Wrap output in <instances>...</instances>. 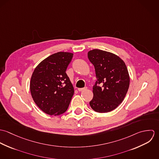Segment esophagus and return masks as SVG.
Instances as JSON below:
<instances>
[{
  "instance_id": "1",
  "label": "esophagus",
  "mask_w": 159,
  "mask_h": 159,
  "mask_svg": "<svg viewBox=\"0 0 159 159\" xmlns=\"http://www.w3.org/2000/svg\"><path fill=\"white\" fill-rule=\"evenodd\" d=\"M86 89H87V88H86H86H78V91H80V92L84 91V90H86Z\"/></svg>"
}]
</instances>
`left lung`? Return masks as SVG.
Listing matches in <instances>:
<instances>
[{
	"label": "left lung",
	"mask_w": 159,
	"mask_h": 159,
	"mask_svg": "<svg viewBox=\"0 0 159 159\" xmlns=\"http://www.w3.org/2000/svg\"><path fill=\"white\" fill-rule=\"evenodd\" d=\"M88 56L94 66L97 80L93 86L90 106L98 113L111 111L122 102L129 88L126 65L117 56L100 49L89 51Z\"/></svg>",
	"instance_id": "obj_1"
}]
</instances>
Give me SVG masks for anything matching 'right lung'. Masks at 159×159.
I'll use <instances>...</instances> for the list:
<instances>
[{
	"label": "right lung",
	"mask_w": 159,
	"mask_h": 159,
	"mask_svg": "<svg viewBox=\"0 0 159 159\" xmlns=\"http://www.w3.org/2000/svg\"><path fill=\"white\" fill-rule=\"evenodd\" d=\"M73 56L67 52L53 54L42 61L32 73L30 93L36 105L45 113L58 116L68 109L74 89L66 71Z\"/></svg>",
	"instance_id": "1"
}]
</instances>
